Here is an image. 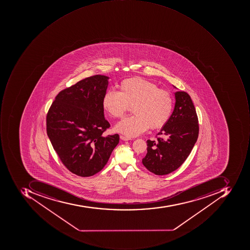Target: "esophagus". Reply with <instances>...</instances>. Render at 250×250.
Wrapping results in <instances>:
<instances>
[{
    "label": "esophagus",
    "instance_id": "obj_1",
    "mask_svg": "<svg viewBox=\"0 0 250 250\" xmlns=\"http://www.w3.org/2000/svg\"><path fill=\"white\" fill-rule=\"evenodd\" d=\"M120 139H121V140H123V141H131V138H129V137H125V136L123 135L120 136Z\"/></svg>",
    "mask_w": 250,
    "mask_h": 250
}]
</instances>
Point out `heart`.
I'll use <instances>...</instances> for the list:
<instances>
[{"mask_svg":"<svg viewBox=\"0 0 250 250\" xmlns=\"http://www.w3.org/2000/svg\"><path fill=\"white\" fill-rule=\"evenodd\" d=\"M119 92L107 90L102 98L104 111L113 118H120L132 106V116L125 118L115 130L127 137H134L148 127H164L171 117L173 100L167 91L158 88L152 82L141 77L126 79L118 85Z\"/></svg>","mask_w":250,"mask_h":250,"instance_id":"1","label":"heart"}]
</instances>
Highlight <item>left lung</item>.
<instances>
[{
	"label": "left lung",
	"instance_id": "8db88e82",
	"mask_svg": "<svg viewBox=\"0 0 250 250\" xmlns=\"http://www.w3.org/2000/svg\"><path fill=\"white\" fill-rule=\"evenodd\" d=\"M174 95L176 102L171 117L158 134L163 137H158L156 141H146V155L142 160L147 170L161 176L172 173L183 165L191 153L199 132L198 116L191 97L185 92H176Z\"/></svg>",
	"mask_w": 250,
	"mask_h": 250
}]
</instances>
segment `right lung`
Here are the masks:
<instances>
[{
	"label": "right lung",
	"instance_id": "obj_1",
	"mask_svg": "<svg viewBox=\"0 0 250 250\" xmlns=\"http://www.w3.org/2000/svg\"><path fill=\"white\" fill-rule=\"evenodd\" d=\"M109 77L95 75L62 90L46 116V131L64 166L77 176L87 177L104 168L119 134L103 136L109 127L102 106Z\"/></svg>",
	"mask_w": 250,
	"mask_h": 250
}]
</instances>
